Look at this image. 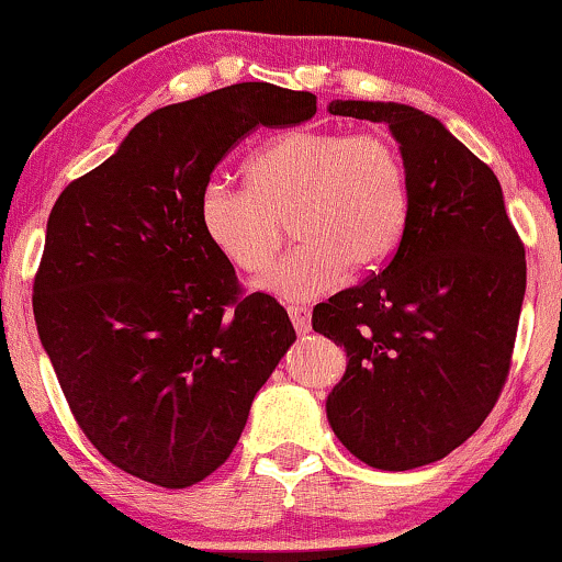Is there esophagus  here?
<instances>
[{
    "label": "esophagus",
    "instance_id": "esophagus-1",
    "mask_svg": "<svg viewBox=\"0 0 562 562\" xmlns=\"http://www.w3.org/2000/svg\"><path fill=\"white\" fill-rule=\"evenodd\" d=\"M290 319H293V327L299 329V335H306L311 329V311L306 306H290Z\"/></svg>",
    "mask_w": 562,
    "mask_h": 562
}]
</instances>
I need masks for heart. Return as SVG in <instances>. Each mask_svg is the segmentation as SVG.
<instances>
[{"mask_svg": "<svg viewBox=\"0 0 562 562\" xmlns=\"http://www.w3.org/2000/svg\"><path fill=\"white\" fill-rule=\"evenodd\" d=\"M411 212L405 161L390 138L342 127H299L243 161V188L209 182L195 216L229 267L259 277L272 267L282 222L301 246L259 282L282 301H311L353 272H371L401 246Z\"/></svg>", "mask_w": 562, "mask_h": 562, "instance_id": "b5f03b06", "label": "heart"}]
</instances>
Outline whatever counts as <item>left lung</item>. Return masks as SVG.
Returning a JSON list of instances; mask_svg holds the SVG:
<instances>
[{"mask_svg":"<svg viewBox=\"0 0 562 562\" xmlns=\"http://www.w3.org/2000/svg\"><path fill=\"white\" fill-rule=\"evenodd\" d=\"M390 127L411 186L397 251L380 274L319 303L311 327L346 348L329 427L382 471L435 463L495 408L526 293V254L497 175L431 114L395 101H329Z\"/></svg>","mask_w":562,"mask_h":562,"instance_id":"left-lung-1","label":"left lung"}]
</instances>
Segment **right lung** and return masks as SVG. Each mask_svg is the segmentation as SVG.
I'll list each match as a JSON object with an SVG mask.
<instances>
[{"label": "right lung", "mask_w": 562, "mask_h": 562, "mask_svg": "<svg viewBox=\"0 0 562 562\" xmlns=\"http://www.w3.org/2000/svg\"><path fill=\"white\" fill-rule=\"evenodd\" d=\"M314 112V93L272 83L161 106L54 204L33 282L38 337L78 427L127 474L182 490L220 469L293 346L288 311L240 293L195 204L243 135Z\"/></svg>", "instance_id": "right-lung-1"}]
</instances>
